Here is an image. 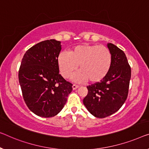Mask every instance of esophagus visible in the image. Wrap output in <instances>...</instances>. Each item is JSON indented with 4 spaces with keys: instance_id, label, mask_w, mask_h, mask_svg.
Here are the masks:
<instances>
[{
    "instance_id": "esophagus-1",
    "label": "esophagus",
    "mask_w": 149,
    "mask_h": 149,
    "mask_svg": "<svg viewBox=\"0 0 149 149\" xmlns=\"http://www.w3.org/2000/svg\"><path fill=\"white\" fill-rule=\"evenodd\" d=\"M77 88H79V86H77V85H75V84H74V85L72 86V88H73V90H75V89H77Z\"/></svg>"
}]
</instances>
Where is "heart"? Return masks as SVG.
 Returning a JSON list of instances; mask_svg holds the SVG:
<instances>
[{"label":"heart","instance_id":"heart-1","mask_svg":"<svg viewBox=\"0 0 149 149\" xmlns=\"http://www.w3.org/2000/svg\"><path fill=\"white\" fill-rule=\"evenodd\" d=\"M57 61L61 74L65 78L72 77L79 65L80 71L75 75V81L97 83L109 72L112 57L106 47L82 44L74 47L70 52H61Z\"/></svg>","mask_w":149,"mask_h":149}]
</instances>
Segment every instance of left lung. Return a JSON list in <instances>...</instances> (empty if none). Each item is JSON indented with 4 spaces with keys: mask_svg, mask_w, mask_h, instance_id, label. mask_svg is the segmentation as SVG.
Segmentation results:
<instances>
[{
    "mask_svg": "<svg viewBox=\"0 0 149 149\" xmlns=\"http://www.w3.org/2000/svg\"><path fill=\"white\" fill-rule=\"evenodd\" d=\"M112 61L107 75L100 82L87 87L88 93L83 102L95 117L110 116L122 107L127 98L131 69L125 53L117 46L108 43Z\"/></svg>",
    "mask_w": 149,
    "mask_h": 149,
    "instance_id": "obj_1",
    "label": "left lung"
}]
</instances>
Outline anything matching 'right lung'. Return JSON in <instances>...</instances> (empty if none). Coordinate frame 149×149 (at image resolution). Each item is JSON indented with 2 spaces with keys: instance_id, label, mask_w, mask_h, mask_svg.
Instances as JSON below:
<instances>
[{
  "instance_id": "add662e5",
  "label": "right lung",
  "mask_w": 149,
  "mask_h": 149,
  "mask_svg": "<svg viewBox=\"0 0 149 149\" xmlns=\"http://www.w3.org/2000/svg\"><path fill=\"white\" fill-rule=\"evenodd\" d=\"M61 42L46 40L26 51L19 71V81L27 107L37 116L49 118L63 109L72 84L59 74Z\"/></svg>"
}]
</instances>
